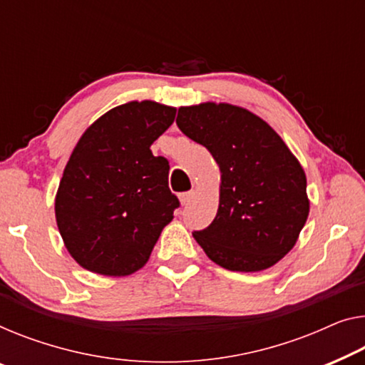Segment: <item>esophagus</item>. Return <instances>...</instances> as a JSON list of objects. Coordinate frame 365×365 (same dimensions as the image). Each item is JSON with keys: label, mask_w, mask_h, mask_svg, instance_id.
I'll return each mask as SVG.
<instances>
[{"label": "esophagus", "mask_w": 365, "mask_h": 365, "mask_svg": "<svg viewBox=\"0 0 365 365\" xmlns=\"http://www.w3.org/2000/svg\"><path fill=\"white\" fill-rule=\"evenodd\" d=\"M178 198H180V203L183 206H187L190 201H192V198H193V192H183V193L178 195Z\"/></svg>", "instance_id": "obj_1"}]
</instances>
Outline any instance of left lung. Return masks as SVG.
<instances>
[{
    "label": "left lung",
    "instance_id": "obj_1",
    "mask_svg": "<svg viewBox=\"0 0 365 365\" xmlns=\"http://www.w3.org/2000/svg\"><path fill=\"white\" fill-rule=\"evenodd\" d=\"M177 126L205 145L221 170L220 208L208 227L193 231L221 267L257 272L295 246L307 222V177L267 123L232 105L203 103L178 110Z\"/></svg>",
    "mask_w": 365,
    "mask_h": 365
}]
</instances>
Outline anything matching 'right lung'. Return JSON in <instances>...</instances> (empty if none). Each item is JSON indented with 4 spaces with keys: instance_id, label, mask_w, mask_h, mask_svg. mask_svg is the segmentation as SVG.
<instances>
[{
    "instance_id": "1",
    "label": "right lung",
    "mask_w": 365,
    "mask_h": 365,
    "mask_svg": "<svg viewBox=\"0 0 365 365\" xmlns=\"http://www.w3.org/2000/svg\"><path fill=\"white\" fill-rule=\"evenodd\" d=\"M175 113L130 101L103 114L80 138L58 185L56 217L81 267L119 277L148 262L180 206L168 188V160L150 150Z\"/></svg>"
}]
</instances>
